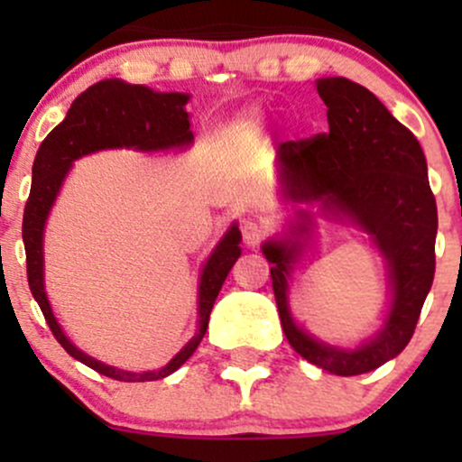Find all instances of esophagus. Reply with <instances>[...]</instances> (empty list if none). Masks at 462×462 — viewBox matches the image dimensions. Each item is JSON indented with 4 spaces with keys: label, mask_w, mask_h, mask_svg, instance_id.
Instances as JSON below:
<instances>
[{
    "label": "esophagus",
    "mask_w": 462,
    "mask_h": 462,
    "mask_svg": "<svg viewBox=\"0 0 462 462\" xmlns=\"http://www.w3.org/2000/svg\"><path fill=\"white\" fill-rule=\"evenodd\" d=\"M269 227L261 224V221H247L245 226H243V238H245V243L249 247H256L261 245L264 241V236H267Z\"/></svg>",
    "instance_id": "esophagus-1"
}]
</instances>
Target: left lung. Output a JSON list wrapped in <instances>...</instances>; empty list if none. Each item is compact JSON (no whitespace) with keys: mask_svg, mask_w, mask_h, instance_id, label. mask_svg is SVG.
<instances>
[{"mask_svg":"<svg viewBox=\"0 0 462 462\" xmlns=\"http://www.w3.org/2000/svg\"><path fill=\"white\" fill-rule=\"evenodd\" d=\"M317 91L328 106L330 132L286 141L278 150V182L300 204L323 199L328 208L367 232L389 280L391 301L383 326L354 347L317 341L295 319L289 300V269L309 224L293 226L289 241H267L273 263V295L291 347L334 375H358L380 367L408 346L434 280V201L421 145L386 106L360 84L323 78Z\"/></svg>","mask_w":462,"mask_h":462,"instance_id":"left-lung-1","label":"left lung"}]
</instances>
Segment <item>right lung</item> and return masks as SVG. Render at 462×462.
Instances as JSON below:
<instances>
[{
	"label": "right lung",
	"mask_w": 462,
	"mask_h": 462,
	"mask_svg": "<svg viewBox=\"0 0 462 462\" xmlns=\"http://www.w3.org/2000/svg\"><path fill=\"white\" fill-rule=\"evenodd\" d=\"M189 95L184 93H153L141 84H125L121 79H104L82 93L71 104L60 125L47 134V139L36 153L32 167L30 198L23 210V245L28 263V282L34 300L39 301L43 317L54 332L56 341L73 356L97 374L108 375L121 383H150L173 374L193 356L199 341L208 328V317L226 282L232 264L241 256V232L236 226L217 245L201 272L199 282V332L162 367L136 371L132 367L106 363L93 356L84 346L71 341L60 319L54 315L50 298L45 293V263H43V227L54 204L62 180L76 158L106 147H139V150H164L173 145H189L193 134L189 130V113L184 106Z\"/></svg>",
	"instance_id": "right-lung-1"
}]
</instances>
